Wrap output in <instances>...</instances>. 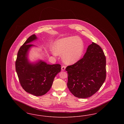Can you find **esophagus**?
I'll return each mask as SVG.
<instances>
[{
    "label": "esophagus",
    "mask_w": 124,
    "mask_h": 124,
    "mask_svg": "<svg viewBox=\"0 0 124 124\" xmlns=\"http://www.w3.org/2000/svg\"><path fill=\"white\" fill-rule=\"evenodd\" d=\"M65 66L64 65H63L61 66V70L62 71H65Z\"/></svg>",
    "instance_id": "esophagus-1"
}]
</instances>
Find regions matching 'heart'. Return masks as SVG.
Returning <instances> with one entry per match:
<instances>
[{
	"instance_id": "obj_1",
	"label": "heart",
	"mask_w": 124,
	"mask_h": 124,
	"mask_svg": "<svg viewBox=\"0 0 124 124\" xmlns=\"http://www.w3.org/2000/svg\"><path fill=\"white\" fill-rule=\"evenodd\" d=\"M83 50V42L78 37H69L60 39L56 42L54 46L55 52L62 55L63 61L68 65L78 62L82 56ZM56 53H54V55Z\"/></svg>"
}]
</instances>
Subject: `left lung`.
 I'll use <instances>...</instances> for the list:
<instances>
[{"label":"left lung","instance_id":"left-lung-1","mask_svg":"<svg viewBox=\"0 0 124 124\" xmlns=\"http://www.w3.org/2000/svg\"><path fill=\"white\" fill-rule=\"evenodd\" d=\"M67 86L78 98H87L100 89L106 78V58L100 46L93 42L83 58L67 66Z\"/></svg>","mask_w":124,"mask_h":124}]
</instances>
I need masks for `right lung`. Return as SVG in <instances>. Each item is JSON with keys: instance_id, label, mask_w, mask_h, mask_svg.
I'll list each match as a JSON object with an SVG mask.
<instances>
[{"instance_id": "right-lung-1", "label": "right lung", "mask_w": 124, "mask_h": 124, "mask_svg": "<svg viewBox=\"0 0 124 124\" xmlns=\"http://www.w3.org/2000/svg\"><path fill=\"white\" fill-rule=\"evenodd\" d=\"M35 34L30 36L20 47L15 62L16 70L20 84L24 90L31 94L40 96L45 94L52 86L56 75L61 71L60 64L48 65L40 60L35 64L28 61L27 53L30 44L35 40Z\"/></svg>"}]
</instances>
